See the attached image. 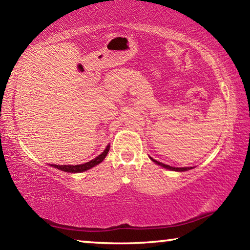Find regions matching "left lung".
Wrapping results in <instances>:
<instances>
[{
  "label": "left lung",
  "mask_w": 250,
  "mask_h": 250,
  "mask_svg": "<svg viewBox=\"0 0 250 250\" xmlns=\"http://www.w3.org/2000/svg\"><path fill=\"white\" fill-rule=\"evenodd\" d=\"M151 160L153 161L154 163L159 164V166L166 167V168H168V170H172V171H181L182 172V171H188V170H189V168H192V167H170V166H167V164H163V163H161V162H158V161L154 160V159H152V158H151Z\"/></svg>",
  "instance_id": "8db88e82"
}]
</instances>
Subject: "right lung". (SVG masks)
<instances>
[{"label": "right lung", "mask_w": 250, "mask_h": 250, "mask_svg": "<svg viewBox=\"0 0 250 250\" xmlns=\"http://www.w3.org/2000/svg\"><path fill=\"white\" fill-rule=\"evenodd\" d=\"M109 149H110V146L105 147L104 151L100 155H98L97 158L89 161V162H87V163L78 164V166H57V164H52V167L58 168V170H62L64 172H70V173H79V172L87 171V170H89V168L96 167L97 164H99L100 162H103L105 156H107V154H108Z\"/></svg>", "instance_id": "obj_1"}]
</instances>
